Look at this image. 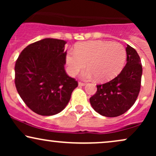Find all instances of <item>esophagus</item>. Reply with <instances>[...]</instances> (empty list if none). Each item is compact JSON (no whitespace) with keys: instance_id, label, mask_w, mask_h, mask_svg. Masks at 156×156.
<instances>
[{"instance_id":"obj_1","label":"esophagus","mask_w":156,"mask_h":156,"mask_svg":"<svg viewBox=\"0 0 156 156\" xmlns=\"http://www.w3.org/2000/svg\"><path fill=\"white\" fill-rule=\"evenodd\" d=\"M85 85H86V83H83V82H79V83H78V86H79V87H83V86H85Z\"/></svg>"}]
</instances>
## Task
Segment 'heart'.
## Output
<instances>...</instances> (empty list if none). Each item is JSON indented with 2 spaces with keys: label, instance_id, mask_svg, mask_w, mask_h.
Segmentation results:
<instances>
[{
  "label": "heart",
  "instance_id": "1",
  "mask_svg": "<svg viewBox=\"0 0 156 156\" xmlns=\"http://www.w3.org/2000/svg\"><path fill=\"white\" fill-rule=\"evenodd\" d=\"M126 51L119 42L96 40L80 42L75 51H69L66 55L67 72L76 76L85 67L89 68L81 74L83 79L97 77L98 80L106 81L114 78L125 63Z\"/></svg>",
  "mask_w": 156,
  "mask_h": 156
}]
</instances>
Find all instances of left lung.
I'll return each mask as SVG.
<instances>
[{
  "mask_svg": "<svg viewBox=\"0 0 156 156\" xmlns=\"http://www.w3.org/2000/svg\"><path fill=\"white\" fill-rule=\"evenodd\" d=\"M127 63L118 76L107 83L97 85V92L89 101L101 115L115 117L134 104L141 87L142 66L134 48L127 44Z\"/></svg>",
  "mask_w": 156,
  "mask_h": 156,
  "instance_id": "obj_1",
  "label": "left lung"
}]
</instances>
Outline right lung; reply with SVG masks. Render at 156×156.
Here are the masks:
<instances>
[{"label": "right lung", "instance_id": "right-lung-1", "mask_svg": "<svg viewBox=\"0 0 156 156\" xmlns=\"http://www.w3.org/2000/svg\"><path fill=\"white\" fill-rule=\"evenodd\" d=\"M62 39L47 38L28 45L16 61L15 87L27 106L42 116L62 112L78 82L65 72Z\"/></svg>", "mask_w": 156, "mask_h": 156}]
</instances>
